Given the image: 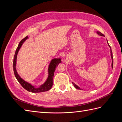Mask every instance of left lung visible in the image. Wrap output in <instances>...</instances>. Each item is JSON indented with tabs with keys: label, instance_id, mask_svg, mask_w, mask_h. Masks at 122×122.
<instances>
[{
	"label": "left lung",
	"instance_id": "obj_1",
	"mask_svg": "<svg viewBox=\"0 0 122 122\" xmlns=\"http://www.w3.org/2000/svg\"><path fill=\"white\" fill-rule=\"evenodd\" d=\"M97 34H98L99 35H100V36H104V35H103V34H102V33H101V32H100V31H97ZM107 43H108V41H107ZM108 46H109L110 47V53H111V56H112V67H113V57H112V51L111 47H110V46H109L108 43ZM72 83H73V84L74 85V87L76 88V89L81 90L80 88V87H78V86H77V85H76L74 83L72 82Z\"/></svg>",
	"mask_w": 122,
	"mask_h": 122
}]
</instances>
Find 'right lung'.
Masks as SVG:
<instances>
[{"instance_id":"right-lung-1","label":"right lung","mask_w":122,"mask_h":122,"mask_svg":"<svg viewBox=\"0 0 122 122\" xmlns=\"http://www.w3.org/2000/svg\"><path fill=\"white\" fill-rule=\"evenodd\" d=\"M28 38L27 36H26L25 38L23 39L20 42L19 45L18 46L17 48L16 49L15 54L14 55V61H13V69L14 72V74L15 76L16 79L18 81L20 84L23 88H24L26 90H27L28 92H32V93H40V92H43L49 91L50 90L53 85V78L54 76V73L56 68L57 67V65L61 63V59H53L50 62L49 67L48 68V73L49 75L48 77L46 80L45 83H44L42 86H41L39 88H35L34 86H32L31 84L25 82L21 77L18 74V73L16 71V59H17V55L20 47L22 45L23 43L25 41L26 39Z\"/></svg>"}]
</instances>
